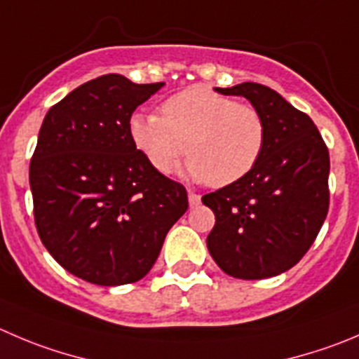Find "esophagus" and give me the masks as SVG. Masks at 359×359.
Segmentation results:
<instances>
[{"label":"esophagus","instance_id":"34e87169","mask_svg":"<svg viewBox=\"0 0 359 359\" xmlns=\"http://www.w3.org/2000/svg\"><path fill=\"white\" fill-rule=\"evenodd\" d=\"M189 203H190V206H197V204L201 203V196L199 194H196L194 192V190H189Z\"/></svg>","mask_w":359,"mask_h":359}]
</instances>
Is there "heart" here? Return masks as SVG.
<instances>
[{
  "mask_svg": "<svg viewBox=\"0 0 359 359\" xmlns=\"http://www.w3.org/2000/svg\"><path fill=\"white\" fill-rule=\"evenodd\" d=\"M128 128L134 146L156 172L169 174L187 151L189 176L217 189L248 176L268 141V125L255 105L203 86L163 100L160 116L135 112Z\"/></svg>",
  "mask_w": 359,
  "mask_h": 359,
  "instance_id": "heart-1",
  "label": "heart"
}]
</instances>
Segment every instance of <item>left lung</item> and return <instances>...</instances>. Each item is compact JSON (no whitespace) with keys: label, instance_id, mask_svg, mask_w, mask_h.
<instances>
[{"label":"left lung","instance_id":"obj_1","mask_svg":"<svg viewBox=\"0 0 359 359\" xmlns=\"http://www.w3.org/2000/svg\"><path fill=\"white\" fill-rule=\"evenodd\" d=\"M217 91L248 98L264 116L268 141L248 176L203 197L215 213L208 250L234 278H269L302 261L326 220L330 153L310 116L271 88L241 83Z\"/></svg>","mask_w":359,"mask_h":359}]
</instances>
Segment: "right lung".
<instances>
[{"instance_id": "right-lung-1", "label": "right lung", "mask_w": 359, "mask_h": 359, "mask_svg": "<svg viewBox=\"0 0 359 359\" xmlns=\"http://www.w3.org/2000/svg\"><path fill=\"white\" fill-rule=\"evenodd\" d=\"M162 86L102 75L43 118L29 163L36 231L67 271L91 284L148 275L189 208L185 187L156 172L130 139L132 114Z\"/></svg>"}]
</instances>
